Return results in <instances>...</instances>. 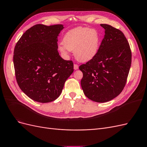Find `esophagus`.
<instances>
[{
    "instance_id": "1",
    "label": "esophagus",
    "mask_w": 147,
    "mask_h": 147,
    "mask_svg": "<svg viewBox=\"0 0 147 147\" xmlns=\"http://www.w3.org/2000/svg\"><path fill=\"white\" fill-rule=\"evenodd\" d=\"M74 69L75 70H77L78 69V65L77 64H74Z\"/></svg>"
}]
</instances>
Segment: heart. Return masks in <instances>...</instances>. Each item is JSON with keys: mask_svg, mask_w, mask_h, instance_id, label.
Returning a JSON list of instances; mask_svg holds the SVG:
<instances>
[{"mask_svg": "<svg viewBox=\"0 0 147 147\" xmlns=\"http://www.w3.org/2000/svg\"><path fill=\"white\" fill-rule=\"evenodd\" d=\"M102 38L99 31L86 27H78L69 30L64 35L59 50L64 55L71 51L76 59L86 63L92 59L98 53Z\"/></svg>", "mask_w": 147, "mask_h": 147, "instance_id": "obj_1", "label": "heart"}]
</instances>
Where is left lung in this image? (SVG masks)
<instances>
[{
  "label": "left lung",
  "mask_w": 147,
  "mask_h": 147,
  "mask_svg": "<svg viewBox=\"0 0 147 147\" xmlns=\"http://www.w3.org/2000/svg\"><path fill=\"white\" fill-rule=\"evenodd\" d=\"M104 37L96 56L79 67L83 72L81 86L84 95L96 102H105L121 92L129 72L132 55L121 30L101 24Z\"/></svg>",
  "instance_id": "left-lung-1"
}]
</instances>
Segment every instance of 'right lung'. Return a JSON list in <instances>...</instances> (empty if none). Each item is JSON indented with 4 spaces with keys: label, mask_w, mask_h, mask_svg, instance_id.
<instances>
[{
    "label": "right lung",
    "mask_w": 147,
    "mask_h": 147,
    "mask_svg": "<svg viewBox=\"0 0 147 147\" xmlns=\"http://www.w3.org/2000/svg\"><path fill=\"white\" fill-rule=\"evenodd\" d=\"M63 29V24H36L16 44L13 64L18 84L36 102L56 99L74 72L73 62L63 59L57 51V37Z\"/></svg>",
    "instance_id": "obj_1"
}]
</instances>
